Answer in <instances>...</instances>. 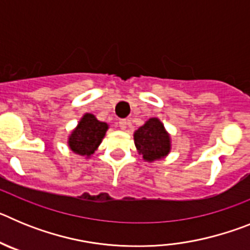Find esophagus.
Listing matches in <instances>:
<instances>
[{"label":"esophagus","mask_w":250,"mask_h":250,"mask_svg":"<svg viewBox=\"0 0 250 250\" xmlns=\"http://www.w3.org/2000/svg\"><path fill=\"white\" fill-rule=\"evenodd\" d=\"M119 126H120L121 130H125L127 127V121L125 120V119L120 120V121H119Z\"/></svg>","instance_id":"34e87169"}]
</instances>
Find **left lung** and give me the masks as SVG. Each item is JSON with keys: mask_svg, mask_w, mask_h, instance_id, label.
<instances>
[{"mask_svg": "<svg viewBox=\"0 0 250 250\" xmlns=\"http://www.w3.org/2000/svg\"><path fill=\"white\" fill-rule=\"evenodd\" d=\"M134 143L139 155L147 163L167 158L171 150L170 134L158 118H150L134 132Z\"/></svg>", "mask_w": 250, "mask_h": 250, "instance_id": "8db88e82", "label": "left lung"}]
</instances>
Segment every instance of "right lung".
<instances>
[{"mask_svg": "<svg viewBox=\"0 0 250 250\" xmlns=\"http://www.w3.org/2000/svg\"><path fill=\"white\" fill-rule=\"evenodd\" d=\"M109 125L99 121L92 114H85L68 136V147L75 154L90 158L101 144Z\"/></svg>", "mask_w": 250, "mask_h": 250, "instance_id": "right-lung-1", "label": "right lung"}]
</instances>
